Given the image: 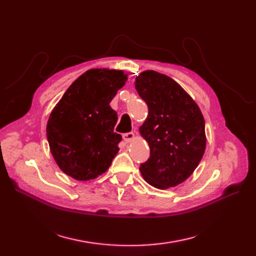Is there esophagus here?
<instances>
[{
    "label": "esophagus",
    "mask_w": 256,
    "mask_h": 256,
    "mask_svg": "<svg viewBox=\"0 0 256 256\" xmlns=\"http://www.w3.org/2000/svg\"><path fill=\"white\" fill-rule=\"evenodd\" d=\"M122 138H124V141H125L126 143H129L134 140V134L131 131V132H127V134H122Z\"/></svg>",
    "instance_id": "esophagus-1"
}]
</instances>
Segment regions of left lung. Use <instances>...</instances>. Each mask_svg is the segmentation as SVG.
Masks as SVG:
<instances>
[{"instance_id":"8db88e82","label":"left lung","mask_w":256,"mask_h":256,"mask_svg":"<svg viewBox=\"0 0 256 256\" xmlns=\"http://www.w3.org/2000/svg\"><path fill=\"white\" fill-rule=\"evenodd\" d=\"M136 90L148 106L140 132L150 154L140 164L141 174L158 189L175 187L193 173L204 154L202 112L180 85L166 74L146 70L136 76Z\"/></svg>"}]
</instances>
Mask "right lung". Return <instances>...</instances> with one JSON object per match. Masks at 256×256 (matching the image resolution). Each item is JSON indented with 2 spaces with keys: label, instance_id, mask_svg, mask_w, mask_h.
I'll list each match as a JSON object with an SVG mask.
<instances>
[{
  "label": "right lung",
  "instance_id": "add662e5",
  "mask_svg": "<svg viewBox=\"0 0 256 256\" xmlns=\"http://www.w3.org/2000/svg\"><path fill=\"white\" fill-rule=\"evenodd\" d=\"M127 81L120 70L90 69L58 102L47 124L50 150L60 168L76 180L104 173L118 152V113L111 100Z\"/></svg>",
  "mask_w": 256,
  "mask_h": 256
}]
</instances>
